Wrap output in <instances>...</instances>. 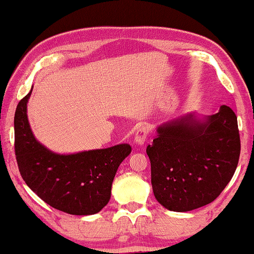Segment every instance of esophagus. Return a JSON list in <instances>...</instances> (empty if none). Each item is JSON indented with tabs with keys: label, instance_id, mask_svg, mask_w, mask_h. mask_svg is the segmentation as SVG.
Segmentation results:
<instances>
[{
	"label": "esophagus",
	"instance_id": "obj_1",
	"mask_svg": "<svg viewBox=\"0 0 254 254\" xmlns=\"http://www.w3.org/2000/svg\"><path fill=\"white\" fill-rule=\"evenodd\" d=\"M148 134H149L148 126H141L139 128H137L134 134V142L139 145H143Z\"/></svg>",
	"mask_w": 254,
	"mask_h": 254
}]
</instances>
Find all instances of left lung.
Masks as SVG:
<instances>
[{
  "label": "left lung",
  "instance_id": "obj_1",
  "mask_svg": "<svg viewBox=\"0 0 254 254\" xmlns=\"http://www.w3.org/2000/svg\"><path fill=\"white\" fill-rule=\"evenodd\" d=\"M240 151L238 118L226 105L209 117L189 113L161 124L147 147L154 197L173 212L212 203L233 177Z\"/></svg>",
  "mask_w": 254,
  "mask_h": 254
}]
</instances>
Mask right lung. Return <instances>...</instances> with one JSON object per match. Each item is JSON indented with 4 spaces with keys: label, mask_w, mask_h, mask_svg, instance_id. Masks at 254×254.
Instances as JSON below:
<instances>
[{
    "label": "right lung",
    "mask_w": 254,
    "mask_h": 254,
    "mask_svg": "<svg viewBox=\"0 0 254 254\" xmlns=\"http://www.w3.org/2000/svg\"><path fill=\"white\" fill-rule=\"evenodd\" d=\"M32 88L14 115L16 162L25 184L51 207L71 215H93L111 198L119 166L131 153L130 144L70 154L51 151L33 135L27 115Z\"/></svg>",
    "instance_id": "obj_1"
}]
</instances>
